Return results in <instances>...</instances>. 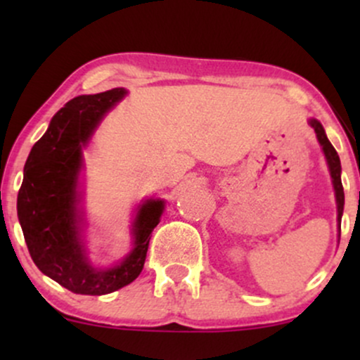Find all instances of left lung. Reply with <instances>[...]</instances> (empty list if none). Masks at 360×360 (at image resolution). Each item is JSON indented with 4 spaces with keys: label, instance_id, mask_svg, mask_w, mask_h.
<instances>
[{
    "label": "left lung",
    "instance_id": "left-lung-1",
    "mask_svg": "<svg viewBox=\"0 0 360 360\" xmlns=\"http://www.w3.org/2000/svg\"><path fill=\"white\" fill-rule=\"evenodd\" d=\"M309 125H311L313 130H315L318 142H320L321 148H323L326 164H328L330 176H332V183H333V189H335L337 213H338L337 214V221H338V226H340L342 213H344V201H345L344 186H342V179H340V172H342L340 159H338L337 150H335V148H333L332 143H330V140L326 139V134H325L323 127H321V123L318 122V120H309Z\"/></svg>",
    "mask_w": 360,
    "mask_h": 360
}]
</instances>
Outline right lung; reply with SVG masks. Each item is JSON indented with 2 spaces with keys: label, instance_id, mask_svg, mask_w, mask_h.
Returning a JSON list of instances; mask_svg holds the SVG:
<instances>
[{
  "label": "right lung",
  "instance_id": "right-lung-1",
  "mask_svg": "<svg viewBox=\"0 0 360 360\" xmlns=\"http://www.w3.org/2000/svg\"><path fill=\"white\" fill-rule=\"evenodd\" d=\"M127 94L115 88L82 94L53 115L44 137L32 147L18 191V220L35 266L76 295L101 296L139 278L152 230L164 212L162 200H147L134 220V249L118 266L96 269L81 240L79 172L82 147L101 118Z\"/></svg>",
  "mask_w": 360,
  "mask_h": 360
}]
</instances>
